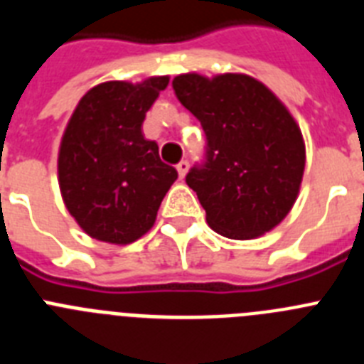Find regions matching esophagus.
Returning a JSON list of instances; mask_svg holds the SVG:
<instances>
[{
	"instance_id": "34e87169",
	"label": "esophagus",
	"mask_w": 364,
	"mask_h": 364,
	"mask_svg": "<svg viewBox=\"0 0 364 364\" xmlns=\"http://www.w3.org/2000/svg\"><path fill=\"white\" fill-rule=\"evenodd\" d=\"M188 169H189V162H188V160H182V162L176 164V171H178V176L182 180H184V176H186V173H188Z\"/></svg>"
}]
</instances>
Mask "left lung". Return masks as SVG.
I'll use <instances>...</instances> for the list:
<instances>
[{
    "instance_id": "1",
    "label": "left lung",
    "mask_w": 364,
    "mask_h": 364,
    "mask_svg": "<svg viewBox=\"0 0 364 364\" xmlns=\"http://www.w3.org/2000/svg\"><path fill=\"white\" fill-rule=\"evenodd\" d=\"M173 89L205 133V162L186 182L211 230L250 240L279 226L297 200L306 162L291 112L264 83L240 73L178 74Z\"/></svg>"
}]
</instances>
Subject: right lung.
I'll list each match as a JSON object with an SVG mask.
<instances>
[{
	"label": "right lung",
	"instance_id": "1",
	"mask_svg": "<svg viewBox=\"0 0 364 364\" xmlns=\"http://www.w3.org/2000/svg\"><path fill=\"white\" fill-rule=\"evenodd\" d=\"M169 83L104 82L74 109L58 151V182L70 217L89 237L131 244L153 228L162 198L178 173L146 140V112Z\"/></svg>",
	"mask_w": 364,
	"mask_h": 364
}]
</instances>
